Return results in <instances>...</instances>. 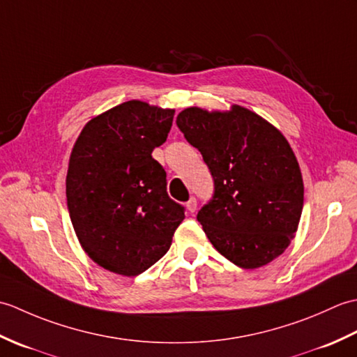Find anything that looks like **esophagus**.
I'll use <instances>...</instances> for the list:
<instances>
[{
  "label": "esophagus",
  "mask_w": 357,
  "mask_h": 357,
  "mask_svg": "<svg viewBox=\"0 0 357 357\" xmlns=\"http://www.w3.org/2000/svg\"><path fill=\"white\" fill-rule=\"evenodd\" d=\"M185 207H187L188 211H190V213H195L196 207H198V202H196V198H190V199H188V202L185 204Z\"/></svg>",
  "instance_id": "obj_1"
}]
</instances>
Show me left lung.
<instances>
[{"instance_id": "left-lung-1", "label": "left lung", "mask_w": 357, "mask_h": 357, "mask_svg": "<svg viewBox=\"0 0 357 357\" xmlns=\"http://www.w3.org/2000/svg\"><path fill=\"white\" fill-rule=\"evenodd\" d=\"M176 126L201 151L215 181L198 221L219 253L241 268L267 265L290 245L304 206V181L290 144L242 105L188 107Z\"/></svg>"}]
</instances>
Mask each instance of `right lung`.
<instances>
[{
	"label": "right lung",
	"mask_w": 357,
	"mask_h": 357,
	"mask_svg": "<svg viewBox=\"0 0 357 357\" xmlns=\"http://www.w3.org/2000/svg\"><path fill=\"white\" fill-rule=\"evenodd\" d=\"M173 115L127 101L90 119L72 149L66 178L72 225L90 259L116 275L136 276L161 259L185 218L151 158Z\"/></svg>",
	"instance_id": "1"
}]
</instances>
